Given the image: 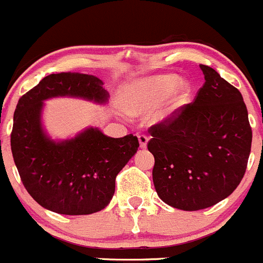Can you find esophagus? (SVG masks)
Listing matches in <instances>:
<instances>
[{
  "mask_svg": "<svg viewBox=\"0 0 263 263\" xmlns=\"http://www.w3.org/2000/svg\"><path fill=\"white\" fill-rule=\"evenodd\" d=\"M138 139H139L140 147H142V148L147 147V143H148V137H147V135L139 134V135H138Z\"/></svg>",
  "mask_w": 263,
  "mask_h": 263,
  "instance_id": "1",
  "label": "esophagus"
}]
</instances>
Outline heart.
Masks as SVG:
<instances>
[{"instance_id": "b5f03b06", "label": "heart", "mask_w": 263, "mask_h": 263, "mask_svg": "<svg viewBox=\"0 0 263 263\" xmlns=\"http://www.w3.org/2000/svg\"><path fill=\"white\" fill-rule=\"evenodd\" d=\"M181 84L176 75H160L134 83L125 92V108L129 114L140 115L162 105Z\"/></svg>"}]
</instances>
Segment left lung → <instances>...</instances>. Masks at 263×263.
Listing matches in <instances>:
<instances>
[{
	"instance_id": "left-lung-1",
	"label": "left lung",
	"mask_w": 263,
	"mask_h": 263,
	"mask_svg": "<svg viewBox=\"0 0 263 263\" xmlns=\"http://www.w3.org/2000/svg\"><path fill=\"white\" fill-rule=\"evenodd\" d=\"M194 102L148 129L153 184L174 209L198 211L230 196L246 174L252 128L241 93L206 65Z\"/></svg>"
}]
</instances>
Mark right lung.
Here are the masks:
<instances>
[{"instance_id":"1","label":"right lung","mask_w":263,"mask_h":263,"mask_svg":"<svg viewBox=\"0 0 263 263\" xmlns=\"http://www.w3.org/2000/svg\"><path fill=\"white\" fill-rule=\"evenodd\" d=\"M59 96L103 102L107 92L93 75L59 72L43 78L22 96L14 114L11 151L23 185L37 203L61 215H89L105 209L115 180L139 147L128 134L110 138L89 128L72 139L56 142L41 121L43 101Z\"/></svg>"}]
</instances>
